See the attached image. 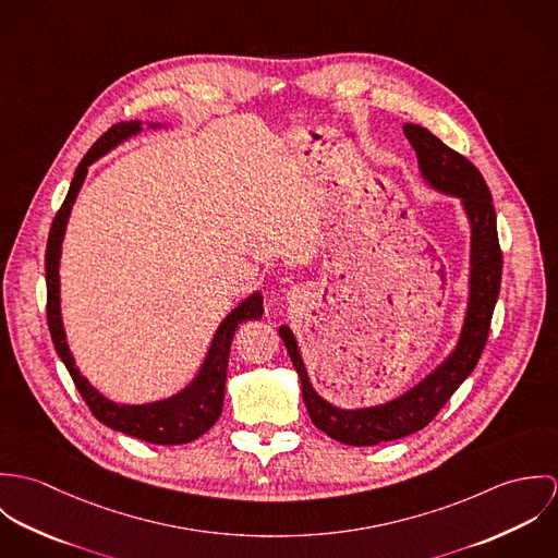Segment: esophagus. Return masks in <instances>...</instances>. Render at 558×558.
Segmentation results:
<instances>
[{
  "instance_id": "obj_1",
  "label": "esophagus",
  "mask_w": 558,
  "mask_h": 558,
  "mask_svg": "<svg viewBox=\"0 0 558 558\" xmlns=\"http://www.w3.org/2000/svg\"><path fill=\"white\" fill-rule=\"evenodd\" d=\"M307 296H310V294H307L305 288L294 286L292 290H288V301H290V303H303Z\"/></svg>"
}]
</instances>
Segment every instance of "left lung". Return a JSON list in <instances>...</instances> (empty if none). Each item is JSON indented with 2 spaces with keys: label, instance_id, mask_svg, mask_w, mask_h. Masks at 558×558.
<instances>
[{
  "label": "left lung",
  "instance_id": "1",
  "mask_svg": "<svg viewBox=\"0 0 558 558\" xmlns=\"http://www.w3.org/2000/svg\"><path fill=\"white\" fill-rule=\"evenodd\" d=\"M403 133L418 157L425 180L445 193L462 197L473 226L471 301L456 352L405 396L385 405L363 410H341L319 398L305 372L294 335L288 326L279 328L292 365L301 376L303 399L314 425L326 436L352 447H374L398 440L432 423V418L477 367L500 292L502 251L496 232V210L481 171L471 160L418 124H405Z\"/></svg>",
  "mask_w": 558,
  "mask_h": 558
}]
</instances>
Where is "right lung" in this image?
<instances>
[{"label":"right lung","instance_id":"right-lung-1","mask_svg":"<svg viewBox=\"0 0 558 558\" xmlns=\"http://www.w3.org/2000/svg\"><path fill=\"white\" fill-rule=\"evenodd\" d=\"M140 124L142 122H120L96 140V144L87 150V155L83 157L77 171H75V178L71 182L64 204L56 213L49 240H47V251H45L47 324H49L53 345H56L62 363L66 365L81 398L85 399L87 408L100 423H105L107 427L118 429L122 434H129L133 438L153 442V445H184V442H191V440L199 438L202 434H206L221 416L223 399H226L228 359H230L234 330L244 319L262 318V314H264L262 296L257 292L251 294L228 318L223 319V324L219 326V330L215 335V341L210 345L206 363L189 389H184L182 393H178L173 398L157 401V403H146V405L113 403V401L102 398L98 391H94V387L87 385V380L75 367L73 354L69 350L66 337H64L62 316H60V275H58L60 248H62L66 221H69L73 202L80 193L83 178L87 173V167L98 157H102L105 153H109L122 140L140 133L142 131Z\"/></svg>","mask_w":558,"mask_h":558}]
</instances>
